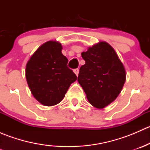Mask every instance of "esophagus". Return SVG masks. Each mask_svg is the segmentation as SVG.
Returning a JSON list of instances; mask_svg holds the SVG:
<instances>
[{
	"label": "esophagus",
	"instance_id": "obj_1",
	"mask_svg": "<svg viewBox=\"0 0 150 150\" xmlns=\"http://www.w3.org/2000/svg\"><path fill=\"white\" fill-rule=\"evenodd\" d=\"M73 71H74V72H75V75H76L77 76H78V73H79V69H78V68H77V69H74Z\"/></svg>",
	"mask_w": 150,
	"mask_h": 150
}]
</instances>
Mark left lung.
<instances>
[{
  "label": "left lung",
  "instance_id": "left-lung-1",
  "mask_svg": "<svg viewBox=\"0 0 150 150\" xmlns=\"http://www.w3.org/2000/svg\"><path fill=\"white\" fill-rule=\"evenodd\" d=\"M86 64L80 68L78 81L91 105L102 109L121 91L126 74L115 51L104 41L81 54Z\"/></svg>",
  "mask_w": 150,
  "mask_h": 150
}]
</instances>
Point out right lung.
I'll return each mask as SVG.
<instances>
[{"label":"right lung","instance_id":"obj_1","mask_svg":"<svg viewBox=\"0 0 150 150\" xmlns=\"http://www.w3.org/2000/svg\"><path fill=\"white\" fill-rule=\"evenodd\" d=\"M62 49L59 42H46L36 50L26 65L25 76L31 93L45 106L59 103L77 80Z\"/></svg>","mask_w":150,"mask_h":150}]
</instances>
